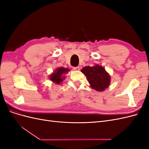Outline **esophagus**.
<instances>
[{"mask_svg": "<svg viewBox=\"0 0 149 149\" xmlns=\"http://www.w3.org/2000/svg\"><path fill=\"white\" fill-rule=\"evenodd\" d=\"M73 70L74 71H79L80 70V68L79 66H76V67H73Z\"/></svg>", "mask_w": 149, "mask_h": 149, "instance_id": "esophagus-1", "label": "esophagus"}]
</instances>
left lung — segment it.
<instances>
[{
  "label": "left lung",
  "instance_id": "1",
  "mask_svg": "<svg viewBox=\"0 0 149 149\" xmlns=\"http://www.w3.org/2000/svg\"><path fill=\"white\" fill-rule=\"evenodd\" d=\"M81 71L86 76L91 87L97 91H104L110 84V75L107 73L104 68L100 65L85 66Z\"/></svg>",
  "mask_w": 149,
  "mask_h": 149
}]
</instances>
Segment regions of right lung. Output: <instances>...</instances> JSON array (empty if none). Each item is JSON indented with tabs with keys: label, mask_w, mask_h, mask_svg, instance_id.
Masks as SVG:
<instances>
[{
	"label": "right lung",
	"mask_w": 149,
	"mask_h": 149,
	"mask_svg": "<svg viewBox=\"0 0 149 149\" xmlns=\"http://www.w3.org/2000/svg\"><path fill=\"white\" fill-rule=\"evenodd\" d=\"M70 71L68 68L59 67L55 69L53 73L49 76V79L55 84H60L65 79V74Z\"/></svg>",
	"instance_id": "obj_1"
}]
</instances>
